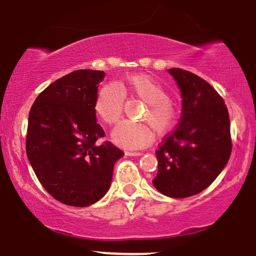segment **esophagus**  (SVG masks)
I'll return each mask as SVG.
<instances>
[{
    "mask_svg": "<svg viewBox=\"0 0 256 256\" xmlns=\"http://www.w3.org/2000/svg\"><path fill=\"white\" fill-rule=\"evenodd\" d=\"M126 154H127V156H141V154H142V152H139V151H127V152H126Z\"/></svg>",
    "mask_w": 256,
    "mask_h": 256,
    "instance_id": "esophagus-1",
    "label": "esophagus"
}]
</instances>
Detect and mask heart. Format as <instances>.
Segmentation results:
<instances>
[{
  "mask_svg": "<svg viewBox=\"0 0 256 256\" xmlns=\"http://www.w3.org/2000/svg\"><path fill=\"white\" fill-rule=\"evenodd\" d=\"M124 97L138 98L145 103L139 112L140 121H123L112 132L117 145L126 148H141L152 142L154 130L159 135L169 133L175 124L177 110L168 90L146 74L128 75L117 82H105L94 99V111L105 124L112 126L121 118Z\"/></svg>",
  "mask_w": 256,
  "mask_h": 256,
  "instance_id": "heart-1",
  "label": "heart"
}]
</instances>
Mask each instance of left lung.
<instances>
[{
  "label": "left lung",
  "instance_id": "8db88e82",
  "mask_svg": "<svg viewBox=\"0 0 256 256\" xmlns=\"http://www.w3.org/2000/svg\"><path fill=\"white\" fill-rule=\"evenodd\" d=\"M182 92V115L175 130L156 151L162 194L176 199L195 195L217 178L229 160L232 141L229 111L222 96L202 78L169 69Z\"/></svg>",
  "mask_w": 256,
  "mask_h": 256
}]
</instances>
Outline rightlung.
<instances>
[{
  "label": "right lung",
  "instance_id": "1",
  "mask_svg": "<svg viewBox=\"0 0 256 256\" xmlns=\"http://www.w3.org/2000/svg\"><path fill=\"white\" fill-rule=\"evenodd\" d=\"M105 73L79 69L39 93L28 115L26 153L45 190L68 206L86 207L104 196L114 165L124 153L97 123L94 99Z\"/></svg>",
  "mask_w": 256,
  "mask_h": 256
}]
</instances>
